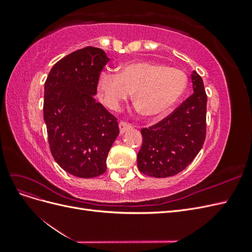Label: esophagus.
<instances>
[{
	"mask_svg": "<svg viewBox=\"0 0 252 252\" xmlns=\"http://www.w3.org/2000/svg\"><path fill=\"white\" fill-rule=\"evenodd\" d=\"M119 127H120V132L121 133H124L126 130H128V129L132 128V125L129 124V123H126V122L122 121V122H120Z\"/></svg>",
	"mask_w": 252,
	"mask_h": 252,
	"instance_id": "obj_1",
	"label": "esophagus"
}]
</instances>
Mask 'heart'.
<instances>
[{"label":"heart","mask_w":252,"mask_h":252,"mask_svg":"<svg viewBox=\"0 0 252 252\" xmlns=\"http://www.w3.org/2000/svg\"><path fill=\"white\" fill-rule=\"evenodd\" d=\"M187 82L185 72L177 68L134 62L124 65L118 74H101L97 90L102 101L114 110L133 93V102L144 116L157 117L179 101Z\"/></svg>","instance_id":"heart-1"}]
</instances>
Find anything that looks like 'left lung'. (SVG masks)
Returning a JSON list of instances; mask_svg holds the SVG:
<instances>
[{"label":"left lung","mask_w":252,"mask_h":252,"mask_svg":"<svg viewBox=\"0 0 252 252\" xmlns=\"http://www.w3.org/2000/svg\"><path fill=\"white\" fill-rule=\"evenodd\" d=\"M193 94L168 117L143 128L138 154L139 170L154 178H167L184 170L203 147L206 138L207 95L202 78L191 74Z\"/></svg>","instance_id":"1"}]
</instances>
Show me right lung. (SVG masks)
<instances>
[{
    "mask_svg": "<svg viewBox=\"0 0 252 252\" xmlns=\"http://www.w3.org/2000/svg\"><path fill=\"white\" fill-rule=\"evenodd\" d=\"M104 50L85 47L57 62L44 89V121L55 161L74 177L90 179L106 171V159L120 129L117 118L95 102Z\"/></svg>",
    "mask_w": 252,
    "mask_h": 252,
    "instance_id": "add662e5",
    "label": "right lung"
}]
</instances>
